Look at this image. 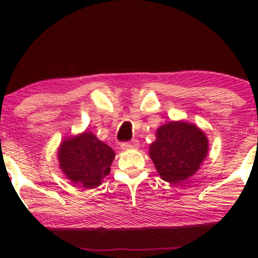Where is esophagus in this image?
Returning <instances> with one entry per match:
<instances>
[{"mask_svg": "<svg viewBox=\"0 0 258 258\" xmlns=\"http://www.w3.org/2000/svg\"><path fill=\"white\" fill-rule=\"evenodd\" d=\"M138 147H139V143L138 141H136V139H133L132 142H123V143H121V149L122 150L137 149Z\"/></svg>", "mask_w": 258, "mask_h": 258, "instance_id": "34e87169", "label": "esophagus"}]
</instances>
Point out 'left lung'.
<instances>
[{"label": "left lung", "mask_w": 258, "mask_h": 258, "mask_svg": "<svg viewBox=\"0 0 258 258\" xmlns=\"http://www.w3.org/2000/svg\"><path fill=\"white\" fill-rule=\"evenodd\" d=\"M207 150L209 141L199 127L184 121H171L158 128L149 156L161 179L179 183L199 170Z\"/></svg>", "instance_id": "8db88e82"}]
</instances>
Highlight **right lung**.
I'll use <instances>...</instances> for the list:
<instances>
[{"label": "right lung", "mask_w": 258, "mask_h": 258, "mask_svg": "<svg viewBox=\"0 0 258 258\" xmlns=\"http://www.w3.org/2000/svg\"><path fill=\"white\" fill-rule=\"evenodd\" d=\"M114 150L92 132L64 139L58 149L59 167L74 184L97 188L110 172Z\"/></svg>", "instance_id": "right-lung-1"}]
</instances>
